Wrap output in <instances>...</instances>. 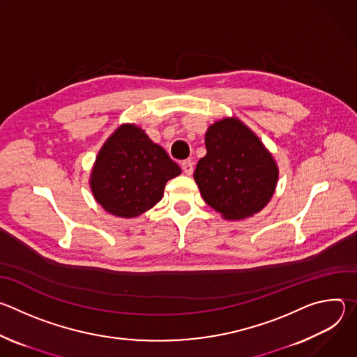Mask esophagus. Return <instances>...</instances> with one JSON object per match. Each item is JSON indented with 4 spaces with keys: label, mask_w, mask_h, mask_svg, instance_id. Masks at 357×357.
Returning <instances> with one entry per match:
<instances>
[{
    "label": "esophagus",
    "mask_w": 357,
    "mask_h": 357,
    "mask_svg": "<svg viewBox=\"0 0 357 357\" xmlns=\"http://www.w3.org/2000/svg\"><path fill=\"white\" fill-rule=\"evenodd\" d=\"M182 169L186 175H192L193 172V162L192 161H183L182 162Z\"/></svg>",
    "instance_id": "esophagus-1"
}]
</instances>
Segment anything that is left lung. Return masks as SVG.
Here are the masks:
<instances>
[{
	"label": "left lung",
	"instance_id": "1",
	"mask_svg": "<svg viewBox=\"0 0 357 357\" xmlns=\"http://www.w3.org/2000/svg\"><path fill=\"white\" fill-rule=\"evenodd\" d=\"M205 145L206 155L193 174L203 200L229 220L263 211L274 195L278 167L260 138L229 117L208 128Z\"/></svg>",
	"mask_w": 357,
	"mask_h": 357
}]
</instances>
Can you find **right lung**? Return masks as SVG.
Segmentation results:
<instances>
[{
  "mask_svg": "<svg viewBox=\"0 0 357 357\" xmlns=\"http://www.w3.org/2000/svg\"><path fill=\"white\" fill-rule=\"evenodd\" d=\"M167 151L135 124L120 126L98 151L90 188L103 209L137 218L162 199L165 183L181 174Z\"/></svg>",
  "mask_w": 357,
  "mask_h": 357,
  "instance_id": "add662e5",
  "label": "right lung"
}]
</instances>
